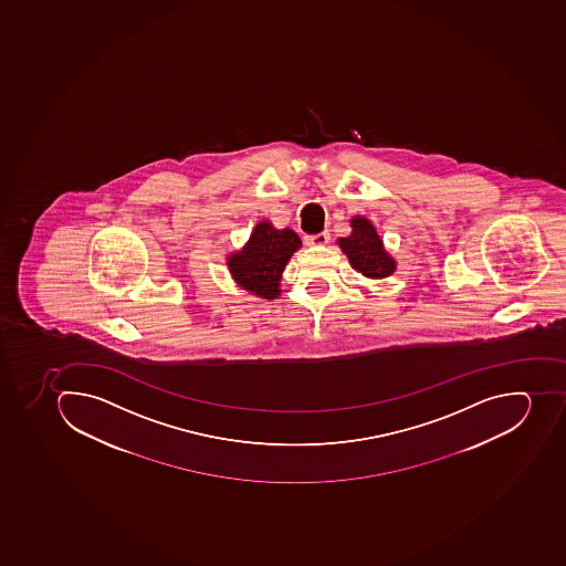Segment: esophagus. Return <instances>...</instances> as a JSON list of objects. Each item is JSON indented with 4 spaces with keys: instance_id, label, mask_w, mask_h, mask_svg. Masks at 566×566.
<instances>
[{
    "instance_id": "esophagus-1",
    "label": "esophagus",
    "mask_w": 566,
    "mask_h": 566,
    "mask_svg": "<svg viewBox=\"0 0 566 566\" xmlns=\"http://www.w3.org/2000/svg\"><path fill=\"white\" fill-rule=\"evenodd\" d=\"M328 239H331L328 232H319V234L305 235V243L308 247H323V244L328 243Z\"/></svg>"
}]
</instances>
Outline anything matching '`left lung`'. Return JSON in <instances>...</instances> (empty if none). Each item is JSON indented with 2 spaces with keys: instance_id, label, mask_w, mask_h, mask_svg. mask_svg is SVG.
I'll return each mask as SVG.
<instances>
[{
  "instance_id": "1",
  "label": "left lung",
  "mask_w": 566,
  "mask_h": 566,
  "mask_svg": "<svg viewBox=\"0 0 566 566\" xmlns=\"http://www.w3.org/2000/svg\"><path fill=\"white\" fill-rule=\"evenodd\" d=\"M352 234L337 239L352 268L368 279H386L397 270V262L386 252L382 239L377 234L371 221L363 216L352 218Z\"/></svg>"
}]
</instances>
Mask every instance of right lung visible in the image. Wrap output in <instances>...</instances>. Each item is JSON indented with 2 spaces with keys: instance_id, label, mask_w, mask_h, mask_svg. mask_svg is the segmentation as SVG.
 Here are the masks:
<instances>
[{
  "instance_id": "obj_1",
  "label": "right lung",
  "mask_w": 566,
  "mask_h": 566,
  "mask_svg": "<svg viewBox=\"0 0 566 566\" xmlns=\"http://www.w3.org/2000/svg\"><path fill=\"white\" fill-rule=\"evenodd\" d=\"M300 247L302 241L293 230H279L270 221H261L243 250L229 255L227 264L239 287L259 298L273 300L281 295L282 271Z\"/></svg>"
}]
</instances>
